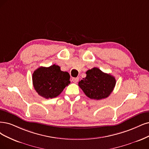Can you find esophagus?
Masks as SVG:
<instances>
[{
    "label": "esophagus",
    "mask_w": 149,
    "mask_h": 149,
    "mask_svg": "<svg viewBox=\"0 0 149 149\" xmlns=\"http://www.w3.org/2000/svg\"><path fill=\"white\" fill-rule=\"evenodd\" d=\"M72 81L74 82V83H77L79 81V78L76 77V78H72Z\"/></svg>",
    "instance_id": "1"
}]
</instances>
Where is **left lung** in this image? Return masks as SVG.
Segmentation results:
<instances>
[{"label":"left lung","mask_w":149,"mask_h":149,"mask_svg":"<svg viewBox=\"0 0 149 149\" xmlns=\"http://www.w3.org/2000/svg\"><path fill=\"white\" fill-rule=\"evenodd\" d=\"M86 76L79 82V86L86 96L100 100L107 97L113 90L116 80L113 76L94 68L86 72Z\"/></svg>","instance_id":"1"}]
</instances>
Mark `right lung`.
<instances>
[{"label": "right lung", "instance_id": "obj_1", "mask_svg": "<svg viewBox=\"0 0 149 149\" xmlns=\"http://www.w3.org/2000/svg\"><path fill=\"white\" fill-rule=\"evenodd\" d=\"M68 72L61 70L53 64L49 67H40L32 74V84L35 90L42 97L49 99L59 96L70 83Z\"/></svg>", "mask_w": 149, "mask_h": 149}]
</instances>
